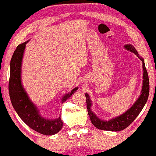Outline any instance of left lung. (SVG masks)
Here are the masks:
<instances>
[{"instance_id": "1", "label": "left lung", "mask_w": 156, "mask_h": 156, "mask_svg": "<svg viewBox=\"0 0 156 156\" xmlns=\"http://www.w3.org/2000/svg\"><path fill=\"white\" fill-rule=\"evenodd\" d=\"M125 48L127 50H129L130 52H134L137 57L141 60L142 62V66H143V86L142 90L140 96L139 97L137 100L135 101L132 106L129 108L126 112L123 114L120 115L118 117L113 118V119L109 120L108 121L106 120H102L97 117L94 113L91 111L92 106V101L90 99L89 95L86 93V103H87V108L88 111V115L90 116V120L94 127L97 128L102 130H108V131H113V132H118L121 131L129 126L131 123L135 120V118L137 117V115L140 113L142 110L144 106L147 101L148 94H149V79H148V76L147 71H146L144 60L143 58L139 57L137 51L134 48L133 46L131 45H126L124 46Z\"/></svg>"}]
</instances>
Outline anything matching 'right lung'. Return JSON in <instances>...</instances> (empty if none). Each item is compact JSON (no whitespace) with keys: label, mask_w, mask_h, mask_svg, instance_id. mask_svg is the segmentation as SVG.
<instances>
[{"label":"right lung","mask_w":156,"mask_h":156,"mask_svg":"<svg viewBox=\"0 0 156 156\" xmlns=\"http://www.w3.org/2000/svg\"><path fill=\"white\" fill-rule=\"evenodd\" d=\"M29 41L19 45L13 53L10 61V76L9 80V94L13 108L21 119L28 126L38 133L45 135H53L59 132L63 127L61 117L48 120L42 117L36 105L30 100L22 85L21 68L26 44ZM78 87H75L69 94H65L62 102L69 99Z\"/></svg>","instance_id":"obj_1"}]
</instances>
